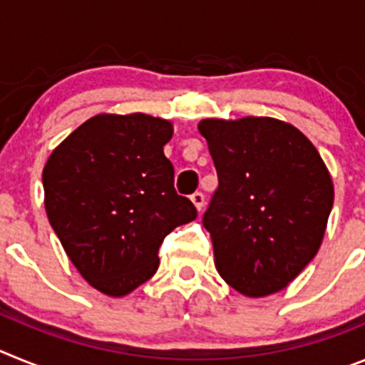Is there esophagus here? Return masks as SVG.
<instances>
[{"mask_svg": "<svg viewBox=\"0 0 365 365\" xmlns=\"http://www.w3.org/2000/svg\"><path fill=\"white\" fill-rule=\"evenodd\" d=\"M190 199H192V202H193V205H195V208H197L199 212H201L202 208H205V195H202L201 192H195Z\"/></svg>", "mask_w": 365, "mask_h": 365, "instance_id": "1", "label": "esophagus"}]
</instances>
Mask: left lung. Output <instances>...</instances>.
Instances as JSON below:
<instances>
[{"label": "left lung", "instance_id": "1", "mask_svg": "<svg viewBox=\"0 0 365 365\" xmlns=\"http://www.w3.org/2000/svg\"><path fill=\"white\" fill-rule=\"evenodd\" d=\"M219 186L202 215L221 278L248 298L285 289L324 240L334 201L320 153L270 117L205 118Z\"/></svg>", "mask_w": 365, "mask_h": 365}]
</instances>
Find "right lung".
<instances>
[{
  "label": "right lung",
  "instance_id": "right-lung-1",
  "mask_svg": "<svg viewBox=\"0 0 365 365\" xmlns=\"http://www.w3.org/2000/svg\"><path fill=\"white\" fill-rule=\"evenodd\" d=\"M170 120L102 113L83 122L43 168L45 212L82 278L102 294H130L159 269V247L197 217L173 188L164 155Z\"/></svg>",
  "mask_w": 365,
  "mask_h": 365
}]
</instances>
